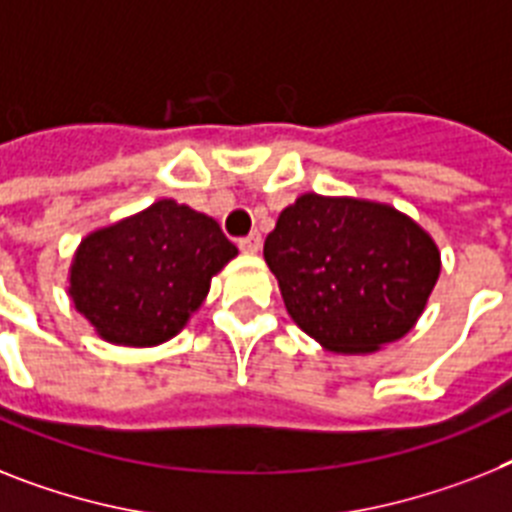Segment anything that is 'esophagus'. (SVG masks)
I'll return each instance as SVG.
<instances>
[{
	"mask_svg": "<svg viewBox=\"0 0 512 512\" xmlns=\"http://www.w3.org/2000/svg\"><path fill=\"white\" fill-rule=\"evenodd\" d=\"M238 246L243 253H259L261 248V235L259 232H251V235H246V238L238 240Z\"/></svg>",
	"mask_w": 512,
	"mask_h": 512,
	"instance_id": "1",
	"label": "esophagus"
}]
</instances>
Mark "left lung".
<instances>
[{
    "label": "left lung",
    "instance_id": "obj_1",
    "mask_svg": "<svg viewBox=\"0 0 512 512\" xmlns=\"http://www.w3.org/2000/svg\"><path fill=\"white\" fill-rule=\"evenodd\" d=\"M264 259L293 322L332 353L400 340L437 285L432 235L390 204L303 193L266 235Z\"/></svg>",
    "mask_w": 512,
    "mask_h": 512
}]
</instances>
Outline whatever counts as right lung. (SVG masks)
Instances as JSON below:
<instances>
[{
	"instance_id": "1",
	"label": "right lung",
	"mask_w": 512,
	"mask_h": 512,
	"mask_svg": "<svg viewBox=\"0 0 512 512\" xmlns=\"http://www.w3.org/2000/svg\"><path fill=\"white\" fill-rule=\"evenodd\" d=\"M238 248L211 217L162 198L80 240L70 298L101 340L151 348L172 340Z\"/></svg>"
}]
</instances>
